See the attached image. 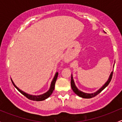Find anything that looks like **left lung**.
Segmentation results:
<instances>
[{
	"label": "left lung",
	"instance_id": "1",
	"mask_svg": "<svg viewBox=\"0 0 122 122\" xmlns=\"http://www.w3.org/2000/svg\"><path fill=\"white\" fill-rule=\"evenodd\" d=\"M104 32L105 33V32L104 31ZM114 64L113 65V67H114ZM113 72V71H112L111 73H110V76H109V78H108L107 81L104 83V85H103V86H102L101 88H100L97 91H96V92H94V93H84V92H82V91L78 90V88L76 87V84H75L74 81L73 77H72V74H71V88H72V90H73V92H74V93H76L77 96H78L79 97H80L84 98V99H90V98L94 97H95L98 94H99V93H100L102 90H104V88H105L107 86L109 85V83H110V81H111L112 78Z\"/></svg>",
	"mask_w": 122,
	"mask_h": 122
}]
</instances>
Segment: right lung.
<instances>
[{
	"mask_svg": "<svg viewBox=\"0 0 122 122\" xmlns=\"http://www.w3.org/2000/svg\"><path fill=\"white\" fill-rule=\"evenodd\" d=\"M58 72H56L55 73V76H54L53 80L52 81H51V85H50V89L46 92V93H44L42 94H40V95H32V94H29L28 93H25L23 91L21 90L20 88H18L15 84L14 82L13 81V80H12V78H10L11 81H12V84H13V86H15L16 88L20 92L21 94H22L23 96L26 97L28 98V99L29 100H34V101H37V102H39V101H42V100H45V99H46L47 98H48L51 95V94L53 92L54 88H55V82H56V79H57V77H58Z\"/></svg>",
	"mask_w": 122,
	"mask_h": 122,
	"instance_id": "add662e5",
	"label": "right lung"
}]
</instances>
